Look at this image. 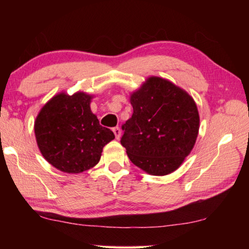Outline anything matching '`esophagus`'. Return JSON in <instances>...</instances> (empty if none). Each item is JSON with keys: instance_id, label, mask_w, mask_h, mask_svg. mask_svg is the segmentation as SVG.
<instances>
[{"instance_id": "34e87169", "label": "esophagus", "mask_w": 249, "mask_h": 249, "mask_svg": "<svg viewBox=\"0 0 249 249\" xmlns=\"http://www.w3.org/2000/svg\"><path fill=\"white\" fill-rule=\"evenodd\" d=\"M113 133H114L116 140H120V137H121V129H120V127H114V128H113Z\"/></svg>"}]
</instances>
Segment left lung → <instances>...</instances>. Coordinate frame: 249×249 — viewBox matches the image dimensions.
I'll use <instances>...</instances> for the list:
<instances>
[{
  "label": "left lung",
  "mask_w": 249,
  "mask_h": 249,
  "mask_svg": "<svg viewBox=\"0 0 249 249\" xmlns=\"http://www.w3.org/2000/svg\"><path fill=\"white\" fill-rule=\"evenodd\" d=\"M133 115L122 126L121 144L135 166L153 176L178 169L195 147L200 127L196 104L167 79L149 77L130 93Z\"/></svg>",
  "instance_id": "obj_1"
}]
</instances>
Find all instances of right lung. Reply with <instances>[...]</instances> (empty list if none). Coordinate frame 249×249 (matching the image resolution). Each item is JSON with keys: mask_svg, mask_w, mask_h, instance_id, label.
I'll return each mask as SVG.
<instances>
[{"mask_svg": "<svg viewBox=\"0 0 249 249\" xmlns=\"http://www.w3.org/2000/svg\"><path fill=\"white\" fill-rule=\"evenodd\" d=\"M93 95L60 92L46 103L34 125L37 146L50 165L66 174H80L100 161L103 147L115 138L91 111Z\"/></svg>", "mask_w": 249, "mask_h": 249, "instance_id": "1", "label": "right lung"}]
</instances>
